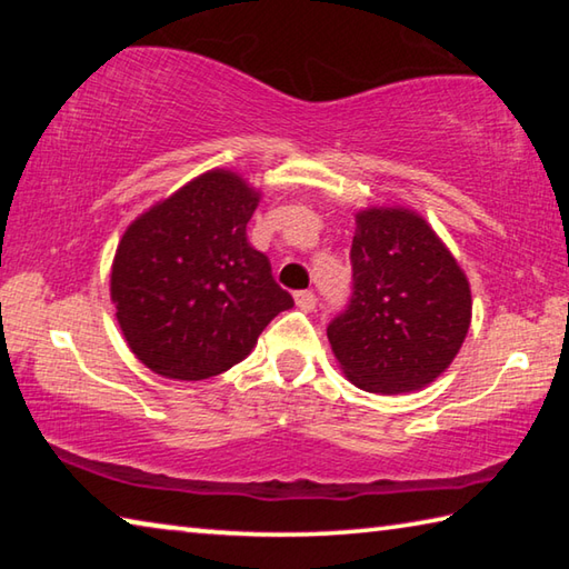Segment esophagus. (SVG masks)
I'll return each mask as SVG.
<instances>
[{
    "label": "esophagus",
    "mask_w": 569,
    "mask_h": 569,
    "mask_svg": "<svg viewBox=\"0 0 569 569\" xmlns=\"http://www.w3.org/2000/svg\"><path fill=\"white\" fill-rule=\"evenodd\" d=\"M316 293L313 291H296V306L303 308V311H313L316 308Z\"/></svg>",
    "instance_id": "34e87169"
}]
</instances>
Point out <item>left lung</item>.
<instances>
[{
  "instance_id": "8db88e82",
  "label": "left lung",
  "mask_w": 569,
  "mask_h": 569,
  "mask_svg": "<svg viewBox=\"0 0 569 569\" xmlns=\"http://www.w3.org/2000/svg\"><path fill=\"white\" fill-rule=\"evenodd\" d=\"M351 271V301L326 329L346 379L403 393L445 373L469 331L471 291L427 220L407 208L361 210Z\"/></svg>"
}]
</instances>
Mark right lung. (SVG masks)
Masks as SVG:
<instances>
[{"label":"right lung","instance_id":"add662e5","mask_svg":"<svg viewBox=\"0 0 569 569\" xmlns=\"http://www.w3.org/2000/svg\"><path fill=\"white\" fill-rule=\"evenodd\" d=\"M261 192L208 170L132 220L110 296L130 351L160 377L203 381L243 361L293 298L246 226Z\"/></svg>","mask_w":569,"mask_h":569}]
</instances>
